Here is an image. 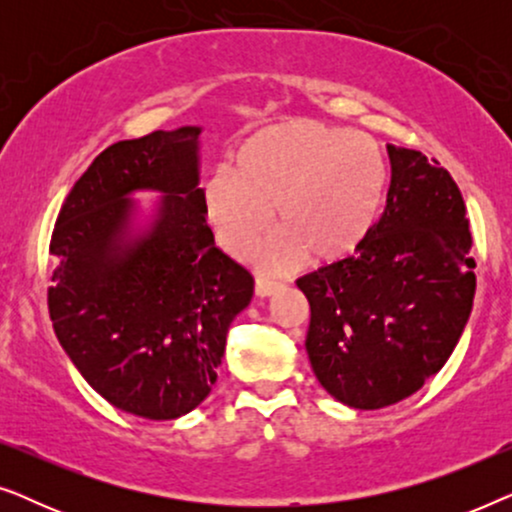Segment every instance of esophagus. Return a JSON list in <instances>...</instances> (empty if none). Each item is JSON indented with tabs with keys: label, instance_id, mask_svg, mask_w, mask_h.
Masks as SVG:
<instances>
[{
	"label": "esophagus",
	"instance_id": "obj_1",
	"mask_svg": "<svg viewBox=\"0 0 512 512\" xmlns=\"http://www.w3.org/2000/svg\"><path fill=\"white\" fill-rule=\"evenodd\" d=\"M279 289H282V282H275V279H268V277H256V296L268 298Z\"/></svg>",
	"mask_w": 512,
	"mask_h": 512
}]
</instances>
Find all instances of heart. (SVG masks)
I'll return each instance as SVG.
<instances>
[{
    "label": "heart",
    "mask_w": 512,
    "mask_h": 512,
    "mask_svg": "<svg viewBox=\"0 0 512 512\" xmlns=\"http://www.w3.org/2000/svg\"><path fill=\"white\" fill-rule=\"evenodd\" d=\"M384 195L387 160L375 139L310 118L256 130L237 146L233 172L205 184L209 221L235 256L261 242L275 209L282 233L256 251L272 272L305 251L317 263L352 256L373 235Z\"/></svg>",
    "instance_id": "b5f03b06"
}]
</instances>
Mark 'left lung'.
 Instances as JSON below:
<instances>
[{
  "label": "left lung",
  "instance_id": "obj_1",
  "mask_svg": "<svg viewBox=\"0 0 512 512\" xmlns=\"http://www.w3.org/2000/svg\"><path fill=\"white\" fill-rule=\"evenodd\" d=\"M391 181L373 235L298 279L310 303L305 349L328 394L380 410L422 389L464 333L475 296L473 237L450 172L387 144Z\"/></svg>",
  "mask_w": 512,
  "mask_h": 512
}]
</instances>
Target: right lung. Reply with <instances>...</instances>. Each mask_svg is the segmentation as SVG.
Returning <instances> with one entry per match:
<instances>
[{"label":"right lung","instance_id":"add662e5","mask_svg":"<svg viewBox=\"0 0 512 512\" xmlns=\"http://www.w3.org/2000/svg\"><path fill=\"white\" fill-rule=\"evenodd\" d=\"M200 128L111 144L81 174L55 221L48 312L76 370L114 408L177 419L216 382L254 277L214 244L198 188ZM132 190L164 193L131 233Z\"/></svg>","mask_w":512,"mask_h":512}]
</instances>
